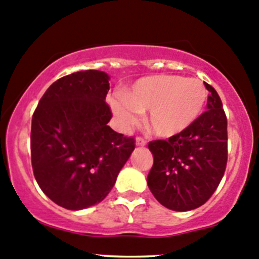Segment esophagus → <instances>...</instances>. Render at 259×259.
Listing matches in <instances>:
<instances>
[{
    "instance_id": "obj_1",
    "label": "esophagus",
    "mask_w": 259,
    "mask_h": 259,
    "mask_svg": "<svg viewBox=\"0 0 259 259\" xmlns=\"http://www.w3.org/2000/svg\"><path fill=\"white\" fill-rule=\"evenodd\" d=\"M145 144H147V142H145L143 138H137V139H135V145H137V147H145Z\"/></svg>"
}]
</instances>
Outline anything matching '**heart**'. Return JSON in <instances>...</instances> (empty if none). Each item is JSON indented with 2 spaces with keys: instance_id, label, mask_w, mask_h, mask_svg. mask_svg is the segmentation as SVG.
<instances>
[{
  "instance_id": "obj_1",
  "label": "heart",
  "mask_w": 259,
  "mask_h": 259,
  "mask_svg": "<svg viewBox=\"0 0 259 259\" xmlns=\"http://www.w3.org/2000/svg\"><path fill=\"white\" fill-rule=\"evenodd\" d=\"M206 101L207 90L199 78L158 74L137 79L110 104L121 126L138 124L140 114L149 111L148 129L155 137L170 138L196 122Z\"/></svg>"
}]
</instances>
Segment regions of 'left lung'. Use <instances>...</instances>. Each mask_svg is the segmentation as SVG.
I'll return each instance as SVG.
<instances>
[{
  "mask_svg": "<svg viewBox=\"0 0 259 259\" xmlns=\"http://www.w3.org/2000/svg\"><path fill=\"white\" fill-rule=\"evenodd\" d=\"M207 111L186 132L168 140L149 143L153 167L147 182L159 204L173 211H190L204 205L219 186L228 159L227 116L214 87Z\"/></svg>",
  "mask_w": 259,
  "mask_h": 259,
  "instance_id": "1",
  "label": "left lung"
}]
</instances>
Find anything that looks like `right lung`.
<instances>
[{
	"mask_svg": "<svg viewBox=\"0 0 259 259\" xmlns=\"http://www.w3.org/2000/svg\"><path fill=\"white\" fill-rule=\"evenodd\" d=\"M110 76L81 71L55 81L32 115L31 164L42 192L59 206L101 202L134 150V139L107 125Z\"/></svg>",
	"mask_w": 259,
	"mask_h": 259,
	"instance_id": "1",
	"label": "right lung"
}]
</instances>
